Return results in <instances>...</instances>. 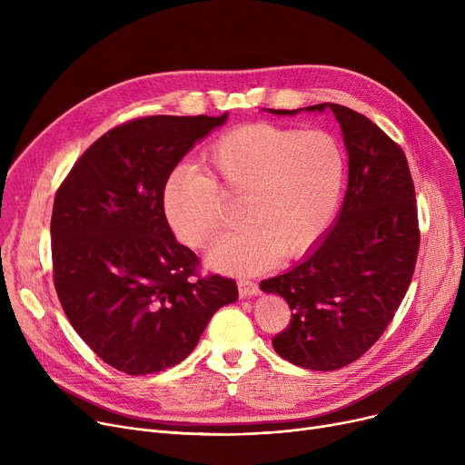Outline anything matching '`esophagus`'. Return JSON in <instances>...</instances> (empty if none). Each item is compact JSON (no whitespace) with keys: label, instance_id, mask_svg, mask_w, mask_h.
Listing matches in <instances>:
<instances>
[{"label":"esophagus","instance_id":"esophagus-1","mask_svg":"<svg viewBox=\"0 0 465 465\" xmlns=\"http://www.w3.org/2000/svg\"><path fill=\"white\" fill-rule=\"evenodd\" d=\"M237 288H239V296L241 298H251V296H258L260 294V286L252 281H239L237 282Z\"/></svg>","mask_w":465,"mask_h":465}]
</instances>
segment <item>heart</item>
Returning a JSON list of instances; mask_svg holds the SVG:
<instances>
[{
	"label": "heart",
	"mask_w": 465,
	"mask_h": 465,
	"mask_svg": "<svg viewBox=\"0 0 465 465\" xmlns=\"http://www.w3.org/2000/svg\"><path fill=\"white\" fill-rule=\"evenodd\" d=\"M205 175L179 167L163 184L167 223L190 247L205 249L223 228V198L241 195L242 226L207 254L214 270L249 275L309 251L326 232L345 183L343 146L322 130L256 122L218 137Z\"/></svg>",
	"instance_id": "1"
}]
</instances>
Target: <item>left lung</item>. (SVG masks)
<instances>
[{
    "instance_id": "1",
    "label": "left lung",
    "mask_w": 465,
    "mask_h": 465,
    "mask_svg": "<svg viewBox=\"0 0 465 465\" xmlns=\"http://www.w3.org/2000/svg\"><path fill=\"white\" fill-rule=\"evenodd\" d=\"M324 109L335 114L349 153L343 207L307 258L260 282L292 311L290 324L273 337L275 352L312 371L345 368L377 343L405 298L420 247L417 198L401 146L349 107H305Z\"/></svg>"
}]
</instances>
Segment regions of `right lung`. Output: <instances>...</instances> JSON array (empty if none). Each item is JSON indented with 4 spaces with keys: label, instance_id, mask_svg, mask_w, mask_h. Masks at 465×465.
Here are the masks:
<instances>
[{
    "label": "right lung",
    "instance_id": "1",
    "mask_svg": "<svg viewBox=\"0 0 465 465\" xmlns=\"http://www.w3.org/2000/svg\"><path fill=\"white\" fill-rule=\"evenodd\" d=\"M226 118L124 122L88 146L56 192L58 300L84 343L122 373L173 368L237 298L233 279L200 275V258L175 239L162 200L171 171Z\"/></svg>",
    "mask_w": 465,
    "mask_h": 465
}]
</instances>
